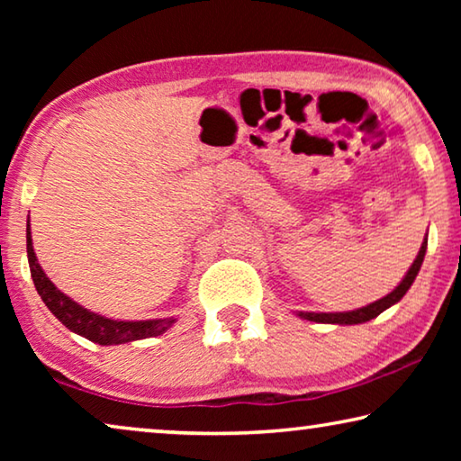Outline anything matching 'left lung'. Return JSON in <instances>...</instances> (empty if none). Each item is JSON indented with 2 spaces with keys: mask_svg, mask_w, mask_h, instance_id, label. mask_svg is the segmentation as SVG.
<instances>
[{
  "mask_svg": "<svg viewBox=\"0 0 461 461\" xmlns=\"http://www.w3.org/2000/svg\"><path fill=\"white\" fill-rule=\"evenodd\" d=\"M425 252H427V238L423 244H420V249L417 254L415 262H412V267L409 268L407 275L399 283V286L394 288L393 293H388L386 296H382V299L370 303V305L360 307V309H354V311H341V313H307V311H299L301 319H307V321H315V323H333V325H357V323H366L370 321V319L378 317L382 311H386L388 307H393L399 303L407 291L411 288V285L415 283V278L420 270V264H423L425 258Z\"/></svg>",
  "mask_w": 461,
  "mask_h": 461,
  "instance_id": "8db88e82",
  "label": "left lung"
}]
</instances>
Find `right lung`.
I'll list each match as a JSON object with an SVG mask.
<instances>
[{"label":"right lung","instance_id":"1","mask_svg":"<svg viewBox=\"0 0 461 461\" xmlns=\"http://www.w3.org/2000/svg\"><path fill=\"white\" fill-rule=\"evenodd\" d=\"M26 249H28V264L30 272H32V280L38 294L44 301V305L50 309V313L59 319V321L68 327L73 333L83 335L85 339L99 346H118V343H128L136 339L156 338L162 335L167 330L173 327L176 321L175 317L167 319H146V321H120V319H109L93 311L85 309L79 303L67 296L52 280L44 275V270L34 254L32 246V231H30V217L26 225Z\"/></svg>","mask_w":461,"mask_h":461}]
</instances>
